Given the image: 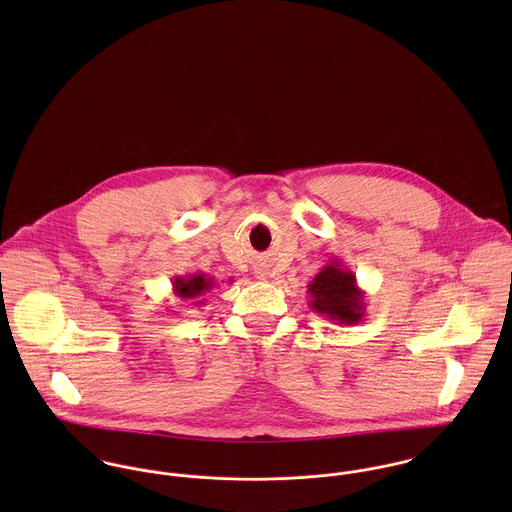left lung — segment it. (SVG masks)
I'll list each match as a JSON object with an SVG mask.
<instances>
[{
  "mask_svg": "<svg viewBox=\"0 0 512 512\" xmlns=\"http://www.w3.org/2000/svg\"><path fill=\"white\" fill-rule=\"evenodd\" d=\"M309 307L331 319L335 325H357L365 321V292L357 284V276L333 258L307 286Z\"/></svg>",
  "mask_w": 512,
  "mask_h": 512,
  "instance_id": "1",
  "label": "left lung"
}]
</instances>
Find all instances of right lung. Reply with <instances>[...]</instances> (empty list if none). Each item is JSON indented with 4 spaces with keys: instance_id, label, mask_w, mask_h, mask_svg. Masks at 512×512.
Returning <instances> with one entry per match:
<instances>
[{
    "instance_id": "add662e5",
    "label": "right lung",
    "mask_w": 512,
    "mask_h": 512,
    "mask_svg": "<svg viewBox=\"0 0 512 512\" xmlns=\"http://www.w3.org/2000/svg\"><path fill=\"white\" fill-rule=\"evenodd\" d=\"M173 293L181 301H191V305L199 307L205 305V293L215 288V280L205 274H189V276H175L173 278Z\"/></svg>"
}]
</instances>
